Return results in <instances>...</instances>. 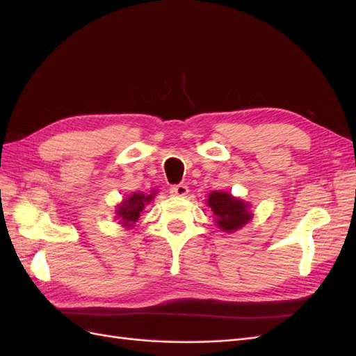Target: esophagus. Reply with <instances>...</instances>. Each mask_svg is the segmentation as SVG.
Wrapping results in <instances>:
<instances>
[{"instance_id":"1","label":"esophagus","mask_w":356,"mask_h":356,"mask_svg":"<svg viewBox=\"0 0 356 356\" xmlns=\"http://www.w3.org/2000/svg\"><path fill=\"white\" fill-rule=\"evenodd\" d=\"M169 191H170L172 196H179V197H182V196H186L187 193H188V187H187L186 184H178V186H172V187L169 188Z\"/></svg>"}]
</instances>
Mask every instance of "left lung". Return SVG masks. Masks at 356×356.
Returning a JSON list of instances; mask_svg holds the SVG:
<instances>
[{"mask_svg":"<svg viewBox=\"0 0 356 356\" xmlns=\"http://www.w3.org/2000/svg\"><path fill=\"white\" fill-rule=\"evenodd\" d=\"M208 207L215 215V222L224 232H236L252 218L250 204L233 197L230 193L212 191L208 196Z\"/></svg>","mask_w":356,"mask_h":356,"instance_id":"obj_1","label":"left lung"}]
</instances>
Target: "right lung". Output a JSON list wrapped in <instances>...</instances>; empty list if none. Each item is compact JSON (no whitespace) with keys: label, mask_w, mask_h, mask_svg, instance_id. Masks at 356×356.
Segmentation results:
<instances>
[{"label":"right lung","mask_w":356,"mask_h":356,"mask_svg":"<svg viewBox=\"0 0 356 356\" xmlns=\"http://www.w3.org/2000/svg\"><path fill=\"white\" fill-rule=\"evenodd\" d=\"M156 191L153 195H144V193H134V195L127 196L120 204L117 207V218L120 220V224L124 227H132V225L141 217V212L144 211L145 204L153 200Z\"/></svg>","instance_id":"obj_1"}]
</instances>
